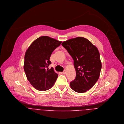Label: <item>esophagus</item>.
<instances>
[{
    "instance_id": "esophagus-1",
    "label": "esophagus",
    "mask_w": 124,
    "mask_h": 124,
    "mask_svg": "<svg viewBox=\"0 0 124 124\" xmlns=\"http://www.w3.org/2000/svg\"><path fill=\"white\" fill-rule=\"evenodd\" d=\"M62 73L63 74H66V71H65V70H64V71L62 72Z\"/></svg>"
}]
</instances>
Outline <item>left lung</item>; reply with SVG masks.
Here are the masks:
<instances>
[{
	"label": "left lung",
	"instance_id": "left-lung-1",
	"mask_svg": "<svg viewBox=\"0 0 124 124\" xmlns=\"http://www.w3.org/2000/svg\"><path fill=\"white\" fill-rule=\"evenodd\" d=\"M62 45L72 57L76 71V78L70 83L71 88L77 93L86 92L100 76L102 65L98 50L83 37L70 39Z\"/></svg>",
	"mask_w": 124,
	"mask_h": 124
}]
</instances>
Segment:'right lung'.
Masks as SVG:
<instances>
[{
    "label": "right lung",
    "mask_w": 124,
    "mask_h": 124,
    "mask_svg": "<svg viewBox=\"0 0 124 124\" xmlns=\"http://www.w3.org/2000/svg\"><path fill=\"white\" fill-rule=\"evenodd\" d=\"M62 42L48 36H41L36 39L27 50L25 55L24 69L28 80L33 87L40 91L51 88L58 75L54 69L48 67L53 51Z\"/></svg>",
    "instance_id": "right-lung-1"
}]
</instances>
